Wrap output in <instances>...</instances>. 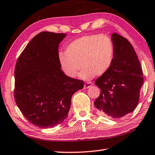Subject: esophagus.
I'll list each match as a JSON object with an SVG mask.
<instances>
[{
    "instance_id": "obj_1",
    "label": "esophagus",
    "mask_w": 155,
    "mask_h": 155,
    "mask_svg": "<svg viewBox=\"0 0 155 155\" xmlns=\"http://www.w3.org/2000/svg\"><path fill=\"white\" fill-rule=\"evenodd\" d=\"M91 86H92V82H86L84 84V88H88L90 87H91Z\"/></svg>"
}]
</instances>
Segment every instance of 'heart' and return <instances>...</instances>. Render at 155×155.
I'll return each mask as SVG.
<instances>
[{
    "label": "heart",
    "mask_w": 155,
    "mask_h": 155,
    "mask_svg": "<svg viewBox=\"0 0 155 155\" xmlns=\"http://www.w3.org/2000/svg\"><path fill=\"white\" fill-rule=\"evenodd\" d=\"M115 58L113 40L104 34H90L73 40L67 47L65 53L58 54L61 69L69 78L80 74L82 79H90L95 75H101L110 69Z\"/></svg>",
    "instance_id": "1"
}]
</instances>
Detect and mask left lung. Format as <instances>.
Returning <instances> with one entry per match:
<instances>
[{"label":"left lung","instance_id":"obj_1","mask_svg":"<svg viewBox=\"0 0 155 155\" xmlns=\"http://www.w3.org/2000/svg\"><path fill=\"white\" fill-rule=\"evenodd\" d=\"M111 40L115 58L110 69L95 81L101 93L94 105L101 115L120 119L137 106L143 78L137 55L128 40L116 33L111 35Z\"/></svg>","mask_w":155,"mask_h":155}]
</instances>
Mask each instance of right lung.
<instances>
[{
	"label": "right lung",
	"instance_id": "right-lung-1",
	"mask_svg": "<svg viewBox=\"0 0 155 155\" xmlns=\"http://www.w3.org/2000/svg\"><path fill=\"white\" fill-rule=\"evenodd\" d=\"M65 34L42 31L32 38L15 67L14 98L34 125L52 128L68 116L71 97L84 82L66 75L58 62V47Z\"/></svg>",
	"mask_w": 155,
	"mask_h": 155
}]
</instances>
